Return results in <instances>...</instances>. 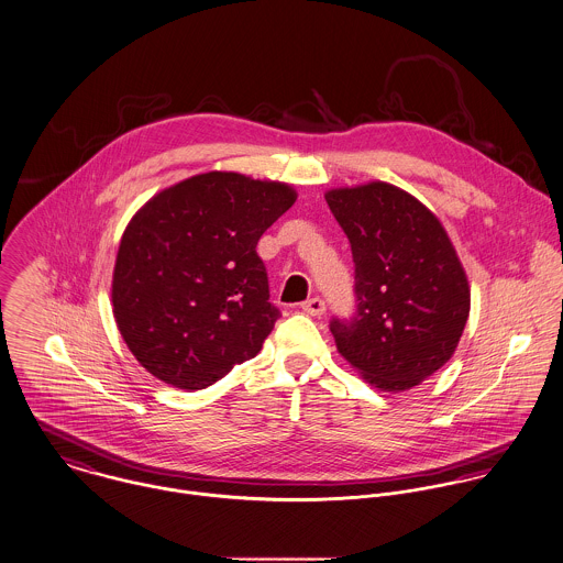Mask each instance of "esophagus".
Segmentation results:
<instances>
[{"mask_svg": "<svg viewBox=\"0 0 563 563\" xmlns=\"http://www.w3.org/2000/svg\"><path fill=\"white\" fill-rule=\"evenodd\" d=\"M302 311L307 312V314H312V317H319V314L325 312V305H323L321 298H311V300H307L302 305Z\"/></svg>", "mask_w": 563, "mask_h": 563, "instance_id": "obj_1", "label": "esophagus"}]
</instances>
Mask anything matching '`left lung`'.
<instances>
[{"label":"left lung","instance_id":"8db88e82","mask_svg":"<svg viewBox=\"0 0 563 563\" xmlns=\"http://www.w3.org/2000/svg\"><path fill=\"white\" fill-rule=\"evenodd\" d=\"M356 265V314L332 319L339 354L377 390L421 384L453 356L471 287L442 222L406 189L369 181L325 191Z\"/></svg>","mask_w":563,"mask_h":563}]
</instances>
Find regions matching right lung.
Listing matches in <instances>:
<instances>
[{
	"instance_id": "right-lung-1",
	"label": "right lung",
	"mask_w": 563,
	"mask_h": 563,
	"mask_svg": "<svg viewBox=\"0 0 563 563\" xmlns=\"http://www.w3.org/2000/svg\"><path fill=\"white\" fill-rule=\"evenodd\" d=\"M296 198L283 181L211 170L133 213L117 252L112 312L148 374L198 390L261 352L280 312L267 302L256 244Z\"/></svg>"
}]
</instances>
